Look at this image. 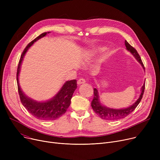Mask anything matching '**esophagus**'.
I'll list each match as a JSON object with an SVG mask.
<instances>
[{
	"label": "esophagus",
	"mask_w": 160,
	"mask_h": 160,
	"mask_svg": "<svg viewBox=\"0 0 160 160\" xmlns=\"http://www.w3.org/2000/svg\"><path fill=\"white\" fill-rule=\"evenodd\" d=\"M85 82H86V80H85V79H83V78H80V79L78 80V81H77V83H78V85L81 84V83H85Z\"/></svg>",
	"instance_id": "1"
}]
</instances>
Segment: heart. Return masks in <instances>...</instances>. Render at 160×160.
Segmentation results:
<instances>
[{
	"mask_svg": "<svg viewBox=\"0 0 160 160\" xmlns=\"http://www.w3.org/2000/svg\"><path fill=\"white\" fill-rule=\"evenodd\" d=\"M102 49L100 48H97V49H95V50H94V52H97V51H100V50H101Z\"/></svg>",
	"mask_w": 160,
	"mask_h": 160,
	"instance_id": "heart-1",
	"label": "heart"
}]
</instances>
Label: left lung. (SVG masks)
<instances>
[{"instance_id": "obj_1", "label": "left lung", "mask_w": 160, "mask_h": 160, "mask_svg": "<svg viewBox=\"0 0 160 160\" xmlns=\"http://www.w3.org/2000/svg\"><path fill=\"white\" fill-rule=\"evenodd\" d=\"M125 46L127 47V49L130 51L133 56L136 58V60L141 64L142 67L145 69V67L143 63L142 62L141 59L140 58V56L139 55L138 52L135 48H133L132 46H131L128 42L125 40ZM145 88V83H143V86H142L141 88V93L140 95L139 98L138 99L137 101L134 103L131 106L124 108V109H120V110H116V109H112L108 108L104 106H102L100 103L99 101V97L98 94V90L96 88L93 89V95L94 97L93 100L91 102V107L93 108V111L100 117V118L104 119V120H118L121 119H123L124 117L128 116L129 114H130L138 106V105L139 104L140 101L142 98V95H143L144 91Z\"/></svg>"}]
</instances>
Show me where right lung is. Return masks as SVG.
Returning a JSON list of instances; mask_svg holds the SVG:
<instances>
[{
	"instance_id": "right-lung-1",
	"label": "right lung",
	"mask_w": 160,
	"mask_h": 160,
	"mask_svg": "<svg viewBox=\"0 0 160 160\" xmlns=\"http://www.w3.org/2000/svg\"><path fill=\"white\" fill-rule=\"evenodd\" d=\"M49 33V32H48ZM47 32L41 33L26 47L23 50L19 62L18 71H17V82L19 97L22 104L27 109V111L36 118L44 121H52L57 119L63 115L71 104V100L75 89L77 88V80H72L66 82L60 91L52 99L47 102H38L27 97L22 91L19 82L18 76L20 71L21 62L24 56L29 47L39 39L46 36Z\"/></svg>"
}]
</instances>
